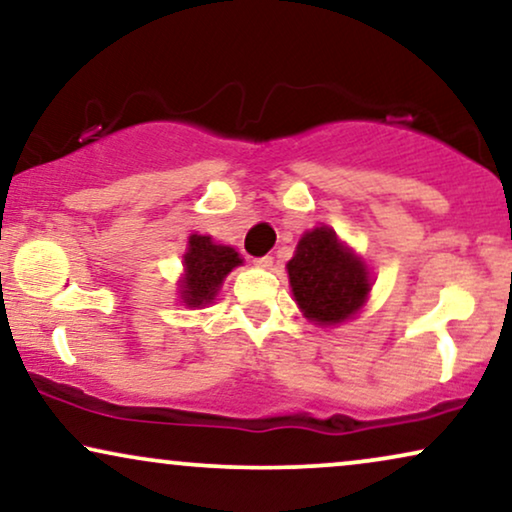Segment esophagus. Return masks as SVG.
<instances>
[{
  "mask_svg": "<svg viewBox=\"0 0 512 512\" xmlns=\"http://www.w3.org/2000/svg\"><path fill=\"white\" fill-rule=\"evenodd\" d=\"M254 265H258V268H270V265H272V256L254 258Z\"/></svg>",
  "mask_w": 512,
  "mask_h": 512,
  "instance_id": "obj_1",
  "label": "esophagus"
}]
</instances>
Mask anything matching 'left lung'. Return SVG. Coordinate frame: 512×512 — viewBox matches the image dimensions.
<instances>
[{"label": "left lung", "instance_id": "8db88e82", "mask_svg": "<svg viewBox=\"0 0 512 512\" xmlns=\"http://www.w3.org/2000/svg\"><path fill=\"white\" fill-rule=\"evenodd\" d=\"M287 272L298 308L320 327L355 317L371 291L367 265L327 225L298 240Z\"/></svg>", "mask_w": 512, "mask_h": 512}]
</instances>
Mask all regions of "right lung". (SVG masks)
<instances>
[{
	"mask_svg": "<svg viewBox=\"0 0 512 512\" xmlns=\"http://www.w3.org/2000/svg\"><path fill=\"white\" fill-rule=\"evenodd\" d=\"M242 265V256L232 247L216 244L209 235H190L183 254V277L178 294L188 308L214 303L221 284L232 268Z\"/></svg>",
	"mask_w": 512,
	"mask_h": 512,
	"instance_id": "add662e5",
	"label": "right lung"
}]
</instances>
